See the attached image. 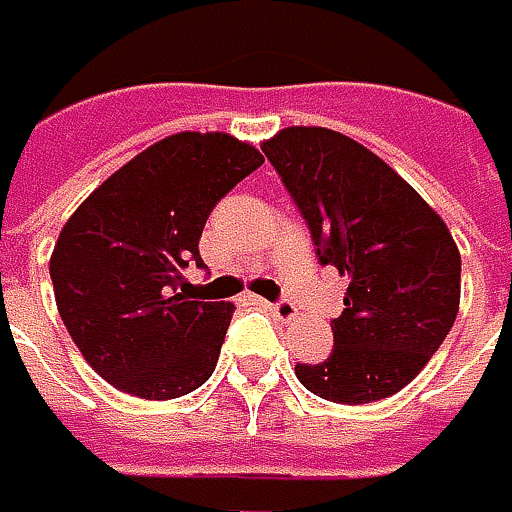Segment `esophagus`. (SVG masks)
I'll list each match as a JSON object with an SVG mask.
<instances>
[{
	"instance_id": "esophagus-1",
	"label": "esophagus",
	"mask_w": 512,
	"mask_h": 512,
	"mask_svg": "<svg viewBox=\"0 0 512 512\" xmlns=\"http://www.w3.org/2000/svg\"><path fill=\"white\" fill-rule=\"evenodd\" d=\"M271 311H274V317L279 320V323H291V320H297V306H294L291 300L271 303Z\"/></svg>"
}]
</instances>
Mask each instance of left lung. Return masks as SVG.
Here are the masks:
<instances>
[{
    "label": "left lung",
    "mask_w": 512,
    "mask_h": 512,
    "mask_svg": "<svg viewBox=\"0 0 512 512\" xmlns=\"http://www.w3.org/2000/svg\"><path fill=\"white\" fill-rule=\"evenodd\" d=\"M262 151L300 206L320 265L349 279L332 355L297 364V379L338 405L399 393L460 309V250L446 221L382 157L338 130L282 128Z\"/></svg>",
    "instance_id": "obj_1"
}]
</instances>
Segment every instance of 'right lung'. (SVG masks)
I'll use <instances>...</instances> for the list:
<instances>
[{"label": "right lung", "instance_id": "obj_1", "mask_svg": "<svg viewBox=\"0 0 512 512\" xmlns=\"http://www.w3.org/2000/svg\"><path fill=\"white\" fill-rule=\"evenodd\" d=\"M265 163L221 130L171 133L110 174L63 224L49 274L92 370L139 399H177L215 370L233 303L177 294L212 206Z\"/></svg>", "mask_w": 512, "mask_h": 512}]
</instances>
